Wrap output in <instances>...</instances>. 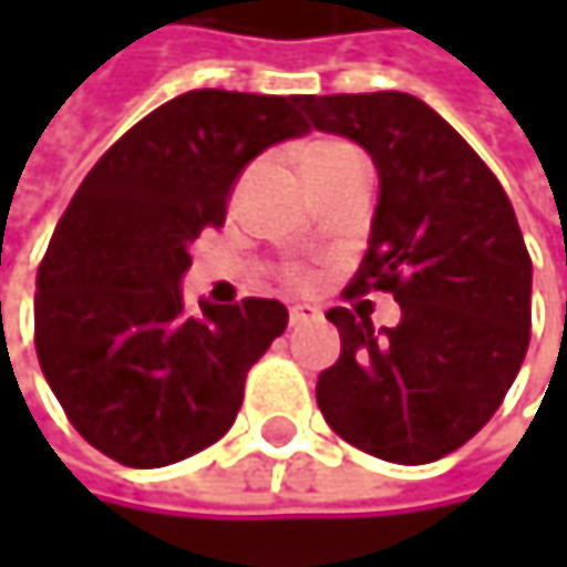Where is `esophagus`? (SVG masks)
I'll return each mask as SVG.
<instances>
[{"mask_svg":"<svg viewBox=\"0 0 567 567\" xmlns=\"http://www.w3.org/2000/svg\"><path fill=\"white\" fill-rule=\"evenodd\" d=\"M308 321H318V308H311V305H291L288 308V324L291 328L308 324Z\"/></svg>","mask_w":567,"mask_h":567,"instance_id":"esophagus-1","label":"esophagus"}]
</instances>
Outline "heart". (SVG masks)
<instances>
[{
    "label": "heart",
    "instance_id": "1",
    "mask_svg": "<svg viewBox=\"0 0 567 567\" xmlns=\"http://www.w3.org/2000/svg\"><path fill=\"white\" fill-rule=\"evenodd\" d=\"M348 154H358V147H351V144H344V141H318V144H311V147L305 151V167H315V164H324V161H338V157H348ZM288 279L295 285L311 282L308 272H301V269H291Z\"/></svg>",
    "mask_w": 567,
    "mask_h": 567
}]
</instances>
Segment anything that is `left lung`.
<instances>
[{"label":"left lung","instance_id":"left-lung-1","mask_svg":"<svg viewBox=\"0 0 567 567\" xmlns=\"http://www.w3.org/2000/svg\"><path fill=\"white\" fill-rule=\"evenodd\" d=\"M311 127L361 144L381 176L351 295L391 291L400 324L331 308L341 358L318 406L351 446L420 466L460 450L499 410L532 328V259L509 196L480 154L420 97L305 94Z\"/></svg>","mask_w":567,"mask_h":567}]
</instances>
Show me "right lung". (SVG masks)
Masks as SVG:
<instances>
[{"mask_svg":"<svg viewBox=\"0 0 567 567\" xmlns=\"http://www.w3.org/2000/svg\"><path fill=\"white\" fill-rule=\"evenodd\" d=\"M298 94L186 91L137 121L78 186L39 266L35 351L71 426L104 456L157 470L216 443L249 368L288 324L276 298L183 311L203 229L243 167L308 134Z\"/></svg>","mask_w":567,"mask_h":567,"instance_id":"1","label":"right lung"}]
</instances>
